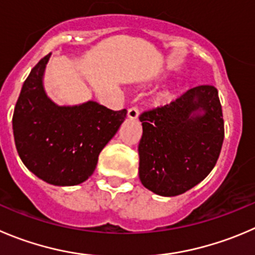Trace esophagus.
I'll list each match as a JSON object with an SVG mask.
<instances>
[{
  "label": "esophagus",
  "instance_id": "1",
  "mask_svg": "<svg viewBox=\"0 0 255 255\" xmlns=\"http://www.w3.org/2000/svg\"><path fill=\"white\" fill-rule=\"evenodd\" d=\"M128 118L132 119V120H135V119L139 118V109H137L136 106H132V108H130L129 110H128Z\"/></svg>",
  "mask_w": 255,
  "mask_h": 255
}]
</instances>
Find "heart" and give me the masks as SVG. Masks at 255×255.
Returning a JSON list of instances; mask_svg holds the SVG:
<instances>
[{"label":"heart","mask_w":255,"mask_h":255,"mask_svg":"<svg viewBox=\"0 0 255 255\" xmlns=\"http://www.w3.org/2000/svg\"><path fill=\"white\" fill-rule=\"evenodd\" d=\"M169 96V91H162V94H161V98H164V99H166Z\"/></svg>","instance_id":"obj_1"}]
</instances>
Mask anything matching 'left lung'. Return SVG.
<instances>
[{"label":"left lung","instance_id":"obj_1","mask_svg":"<svg viewBox=\"0 0 255 255\" xmlns=\"http://www.w3.org/2000/svg\"><path fill=\"white\" fill-rule=\"evenodd\" d=\"M139 119V176L145 188L157 195H180L213 170L224 140L214 86L193 87L170 104L144 111Z\"/></svg>","mask_w":255,"mask_h":255}]
</instances>
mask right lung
<instances>
[{"label":"right lung","mask_w":255,"mask_h":255,"mask_svg":"<svg viewBox=\"0 0 255 255\" xmlns=\"http://www.w3.org/2000/svg\"><path fill=\"white\" fill-rule=\"evenodd\" d=\"M50 55L31 70L14 106V144L26 168L52 185L70 186L93 175L99 154L126 118L87 101L79 106H57L46 95L42 75Z\"/></svg>","instance_id":"add662e5"}]
</instances>
